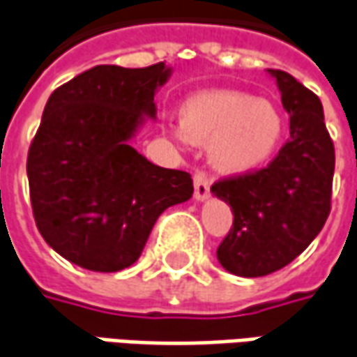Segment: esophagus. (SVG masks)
I'll return each mask as SVG.
<instances>
[{"label":"esophagus","mask_w":357,"mask_h":357,"mask_svg":"<svg viewBox=\"0 0 357 357\" xmlns=\"http://www.w3.org/2000/svg\"><path fill=\"white\" fill-rule=\"evenodd\" d=\"M193 188H195L193 193H195V199H197V201H203V199L209 195L211 179L203 169H197V172L193 174Z\"/></svg>","instance_id":"34e87169"}]
</instances>
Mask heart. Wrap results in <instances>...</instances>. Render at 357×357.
Segmentation results:
<instances>
[{
  "mask_svg": "<svg viewBox=\"0 0 357 357\" xmlns=\"http://www.w3.org/2000/svg\"><path fill=\"white\" fill-rule=\"evenodd\" d=\"M179 132L193 144L213 142L215 164L229 172L260 166L280 146L283 117L266 99L240 91H201L179 109Z\"/></svg>",
  "mask_w": 357,
  "mask_h": 357,
  "instance_id": "b5f03b06",
  "label": "heart"
}]
</instances>
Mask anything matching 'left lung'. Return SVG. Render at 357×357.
<instances>
[{"label": "left lung", "instance_id": "8db88e82", "mask_svg": "<svg viewBox=\"0 0 357 357\" xmlns=\"http://www.w3.org/2000/svg\"><path fill=\"white\" fill-rule=\"evenodd\" d=\"M270 74L289 113L287 142L266 168L222 178L211 188L234 215L217 258L225 270L242 278L285 268L331 215L336 158L321 99L283 70Z\"/></svg>", "mask_w": 357, "mask_h": 357}]
</instances>
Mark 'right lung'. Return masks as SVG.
<instances>
[{
    "label": "right lung",
    "instance_id": "1",
    "mask_svg": "<svg viewBox=\"0 0 357 357\" xmlns=\"http://www.w3.org/2000/svg\"><path fill=\"white\" fill-rule=\"evenodd\" d=\"M164 62L96 66L56 87L29 148L26 176L36 229L62 258L119 271L140 258L164 211L193 195L188 172L154 166L128 144L154 117Z\"/></svg>",
    "mask_w": 357,
    "mask_h": 357
}]
</instances>
